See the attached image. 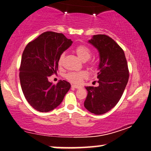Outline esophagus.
Masks as SVG:
<instances>
[{
	"label": "esophagus",
	"mask_w": 151,
	"mask_h": 151,
	"mask_svg": "<svg viewBox=\"0 0 151 151\" xmlns=\"http://www.w3.org/2000/svg\"><path fill=\"white\" fill-rule=\"evenodd\" d=\"M72 87L76 88V89H78V88H81V86H78V85H72Z\"/></svg>",
	"instance_id": "1"
}]
</instances>
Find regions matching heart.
<instances>
[{
	"label": "heart",
	"instance_id": "1",
	"mask_svg": "<svg viewBox=\"0 0 151 151\" xmlns=\"http://www.w3.org/2000/svg\"><path fill=\"white\" fill-rule=\"evenodd\" d=\"M75 52L79 59L83 62H87L91 56V52L90 49L83 45H78V46L76 47L75 49ZM64 58V54H61L58 61L59 66L63 65ZM87 74L83 71L70 72V73L66 74V78L67 80L70 81L71 83H75V84H80L82 82V81L87 77Z\"/></svg>",
	"mask_w": 151,
	"mask_h": 151
}]
</instances>
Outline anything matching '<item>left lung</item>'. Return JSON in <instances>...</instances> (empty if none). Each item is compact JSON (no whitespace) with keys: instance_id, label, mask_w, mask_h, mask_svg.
I'll return each instance as SVG.
<instances>
[{"instance_id":"8db88e82","label":"left lung","mask_w":151,"mask_h":151,"mask_svg":"<svg viewBox=\"0 0 151 151\" xmlns=\"http://www.w3.org/2000/svg\"><path fill=\"white\" fill-rule=\"evenodd\" d=\"M99 54L98 87H85L87 96L84 106L91 113L101 115L118 104L129 78L125 54L120 46L106 35H95L88 41Z\"/></svg>"}]
</instances>
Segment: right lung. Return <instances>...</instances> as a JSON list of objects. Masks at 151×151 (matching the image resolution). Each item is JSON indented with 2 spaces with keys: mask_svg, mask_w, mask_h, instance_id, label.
<instances>
[{
  "mask_svg": "<svg viewBox=\"0 0 151 151\" xmlns=\"http://www.w3.org/2000/svg\"><path fill=\"white\" fill-rule=\"evenodd\" d=\"M72 44L63 33L46 32L26 45L21 57L20 83L25 99L37 111L53 110L70 89L67 81L60 80L54 85L48 77L56 73L60 56Z\"/></svg>",
  "mask_w": 151,
  "mask_h": 151,
  "instance_id": "1",
  "label": "right lung"
}]
</instances>
